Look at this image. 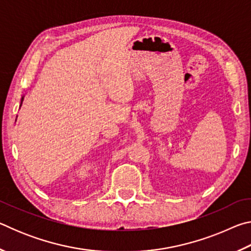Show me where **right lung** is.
<instances>
[{
  "mask_svg": "<svg viewBox=\"0 0 251 251\" xmlns=\"http://www.w3.org/2000/svg\"><path fill=\"white\" fill-rule=\"evenodd\" d=\"M23 100H24V96H22V99H21V105H22V103H23Z\"/></svg>",
  "mask_w": 251,
  "mask_h": 251,
  "instance_id": "obj_1",
  "label": "right lung"
}]
</instances>
